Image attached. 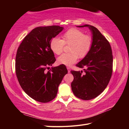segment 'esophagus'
<instances>
[{"mask_svg": "<svg viewBox=\"0 0 129 129\" xmlns=\"http://www.w3.org/2000/svg\"><path fill=\"white\" fill-rule=\"evenodd\" d=\"M67 69H68V73H70V68L69 67H67Z\"/></svg>", "mask_w": 129, "mask_h": 129, "instance_id": "34e87169", "label": "esophagus"}]
</instances>
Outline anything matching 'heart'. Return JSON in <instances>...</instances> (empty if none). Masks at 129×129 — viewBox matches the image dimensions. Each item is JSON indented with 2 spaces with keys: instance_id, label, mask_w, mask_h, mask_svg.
I'll return each mask as SVG.
<instances>
[{
  "instance_id": "1",
  "label": "heart",
  "mask_w": 129,
  "mask_h": 129,
  "mask_svg": "<svg viewBox=\"0 0 129 129\" xmlns=\"http://www.w3.org/2000/svg\"><path fill=\"white\" fill-rule=\"evenodd\" d=\"M92 44V38L88 34H85L80 30L72 28L65 32L62 39L54 38L51 40L50 46L54 53L60 55L64 50L65 45H70L69 53L61 55L57 59L60 64L70 66L77 61L78 57L83 58L89 53Z\"/></svg>"
}]
</instances>
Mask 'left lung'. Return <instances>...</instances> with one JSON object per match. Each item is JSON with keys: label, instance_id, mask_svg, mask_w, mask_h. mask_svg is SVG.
<instances>
[{"label": "left lung", "instance_id": "obj_1", "mask_svg": "<svg viewBox=\"0 0 129 129\" xmlns=\"http://www.w3.org/2000/svg\"><path fill=\"white\" fill-rule=\"evenodd\" d=\"M87 26L92 34V44L89 53L76 64L80 68H86L84 73L71 70L74 80L71 84L75 96L84 100H89L99 95L110 81L113 73V57L109 41L95 27Z\"/></svg>", "mask_w": 129, "mask_h": 129}]
</instances>
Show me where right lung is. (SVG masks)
<instances>
[{"mask_svg": "<svg viewBox=\"0 0 129 129\" xmlns=\"http://www.w3.org/2000/svg\"><path fill=\"white\" fill-rule=\"evenodd\" d=\"M63 29L57 25L33 29L19 45L15 57V72L26 94L39 102L53 100L68 70L60 65L46 71L56 61L50 46L51 40Z\"/></svg>", "mask_w": 129, "mask_h": 129, "instance_id": "obj_1", "label": "right lung"}]
</instances>
